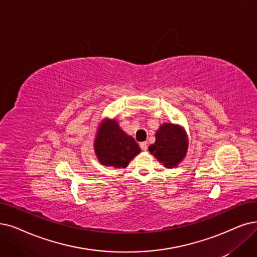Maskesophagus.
<instances>
[{"label": "esophagus", "mask_w": 257, "mask_h": 257, "mask_svg": "<svg viewBox=\"0 0 257 257\" xmlns=\"http://www.w3.org/2000/svg\"><path fill=\"white\" fill-rule=\"evenodd\" d=\"M140 148L142 151H147L148 150V143L145 141V142H141L140 143Z\"/></svg>", "instance_id": "obj_1"}]
</instances>
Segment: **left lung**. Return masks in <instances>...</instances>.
<instances>
[{
	"mask_svg": "<svg viewBox=\"0 0 257 257\" xmlns=\"http://www.w3.org/2000/svg\"><path fill=\"white\" fill-rule=\"evenodd\" d=\"M189 137L183 126L176 123H162L156 131V141L149 151L167 169L176 168L186 158Z\"/></svg>",
	"mask_w": 257,
	"mask_h": 257,
	"instance_id": "8db88e82",
	"label": "left lung"
}]
</instances>
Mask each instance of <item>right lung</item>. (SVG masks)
<instances>
[{"mask_svg":"<svg viewBox=\"0 0 257 257\" xmlns=\"http://www.w3.org/2000/svg\"><path fill=\"white\" fill-rule=\"evenodd\" d=\"M94 151L98 161L105 167L126 168L141 152L138 143L123 131L116 119L104 118L97 127Z\"/></svg>","mask_w":257,"mask_h":257,"instance_id":"1","label":"right lung"}]
</instances>
